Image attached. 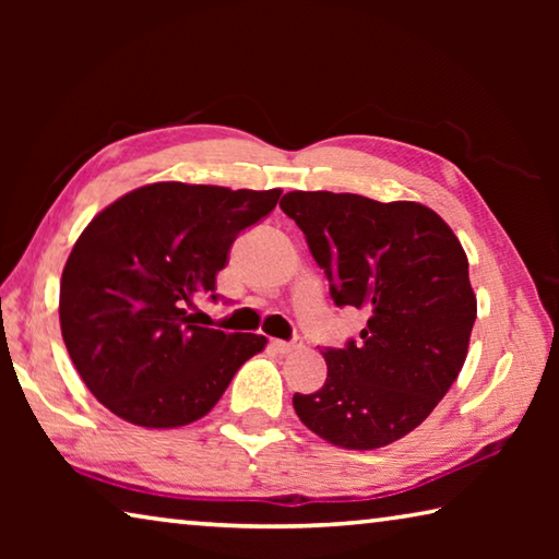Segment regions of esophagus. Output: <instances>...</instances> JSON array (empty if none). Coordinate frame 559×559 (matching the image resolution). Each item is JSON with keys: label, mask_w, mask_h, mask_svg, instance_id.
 I'll use <instances>...</instances> for the list:
<instances>
[{"label": "esophagus", "mask_w": 559, "mask_h": 559, "mask_svg": "<svg viewBox=\"0 0 559 559\" xmlns=\"http://www.w3.org/2000/svg\"><path fill=\"white\" fill-rule=\"evenodd\" d=\"M271 347L281 355H288V353H296V349H300L302 343L300 340H290V343H286V340H271Z\"/></svg>", "instance_id": "1"}]
</instances>
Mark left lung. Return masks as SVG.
I'll use <instances>...</instances> for the list:
<instances>
[{
	"label": "left lung",
	"mask_w": 559,
	"mask_h": 559,
	"mask_svg": "<svg viewBox=\"0 0 559 559\" xmlns=\"http://www.w3.org/2000/svg\"><path fill=\"white\" fill-rule=\"evenodd\" d=\"M281 210L306 234L335 306L367 313L357 340L320 349L328 380L293 394L296 414L335 447H386L427 419L466 359L476 323L466 253L416 202L288 192Z\"/></svg>",
	"instance_id": "8db88e82"
}]
</instances>
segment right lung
Returning <instances> with one entry per match:
<instances>
[{
	"label": "right lung",
	"mask_w": 559,
	"mask_h": 559,
	"mask_svg": "<svg viewBox=\"0 0 559 559\" xmlns=\"http://www.w3.org/2000/svg\"><path fill=\"white\" fill-rule=\"evenodd\" d=\"M281 189L157 182L120 197L79 236L61 276V333L81 380L138 427L192 424L219 402L266 337L194 325L236 236L273 212Z\"/></svg>",
	"instance_id": "right-lung-1"
}]
</instances>
